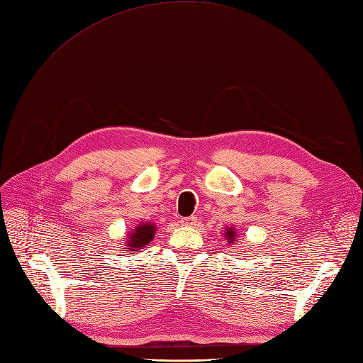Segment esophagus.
<instances>
[{
  "label": "esophagus",
  "mask_w": 363,
  "mask_h": 363,
  "mask_svg": "<svg viewBox=\"0 0 363 363\" xmlns=\"http://www.w3.org/2000/svg\"><path fill=\"white\" fill-rule=\"evenodd\" d=\"M198 223V217H186V218H182V224L183 226H196Z\"/></svg>",
  "instance_id": "1"
}]
</instances>
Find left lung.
Here are the masks:
<instances>
[{
	"label": "left lung",
	"instance_id": "obj_1",
	"mask_svg": "<svg viewBox=\"0 0 363 363\" xmlns=\"http://www.w3.org/2000/svg\"><path fill=\"white\" fill-rule=\"evenodd\" d=\"M224 238H226V240L229 244H233L235 240H236V238H238V235H236V229H233V228H228L226 229V232H224Z\"/></svg>",
	"mask_w": 363,
	"mask_h": 363
}]
</instances>
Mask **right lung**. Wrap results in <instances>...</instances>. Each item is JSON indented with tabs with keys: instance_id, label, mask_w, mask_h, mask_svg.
<instances>
[{
	"instance_id": "add662e5",
	"label": "right lung",
	"mask_w": 363,
	"mask_h": 363,
	"mask_svg": "<svg viewBox=\"0 0 363 363\" xmlns=\"http://www.w3.org/2000/svg\"><path fill=\"white\" fill-rule=\"evenodd\" d=\"M155 232H157V229H155L152 223H140L139 226L128 235L127 251H131L130 254H133V251L146 247L153 239Z\"/></svg>"
}]
</instances>
